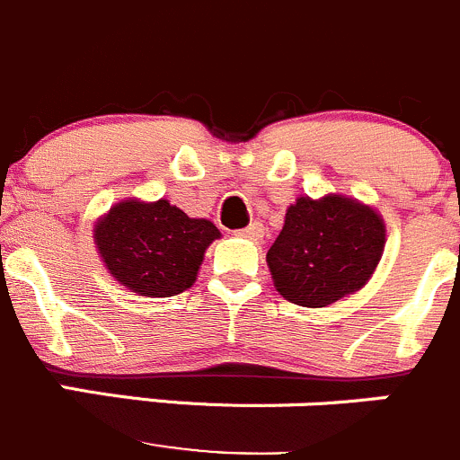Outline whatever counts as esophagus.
<instances>
[{"label": "esophagus", "instance_id": "obj_1", "mask_svg": "<svg viewBox=\"0 0 460 460\" xmlns=\"http://www.w3.org/2000/svg\"><path fill=\"white\" fill-rule=\"evenodd\" d=\"M235 234L240 235V238H247V240H253V243H258V240L262 238V234H265V229H262L261 222H252L249 226H244V229L235 231Z\"/></svg>", "mask_w": 460, "mask_h": 460}]
</instances>
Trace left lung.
Here are the masks:
<instances>
[{
	"label": "left lung",
	"instance_id": "1",
	"mask_svg": "<svg viewBox=\"0 0 460 460\" xmlns=\"http://www.w3.org/2000/svg\"><path fill=\"white\" fill-rule=\"evenodd\" d=\"M386 243L380 213L346 195L298 198L267 252L271 279L283 298L325 307L368 283Z\"/></svg>",
	"mask_w": 460,
	"mask_h": 460
}]
</instances>
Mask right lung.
Returning <instances> with one entry per match:
<instances>
[{
  "mask_svg": "<svg viewBox=\"0 0 460 460\" xmlns=\"http://www.w3.org/2000/svg\"><path fill=\"white\" fill-rule=\"evenodd\" d=\"M216 238L220 231L211 220L189 217L168 199H123L93 226L107 271L132 292L155 298L189 289Z\"/></svg>",
  "mask_w": 460,
  "mask_h": 460,
  "instance_id": "right-lung-1",
  "label": "right lung"
}]
</instances>
